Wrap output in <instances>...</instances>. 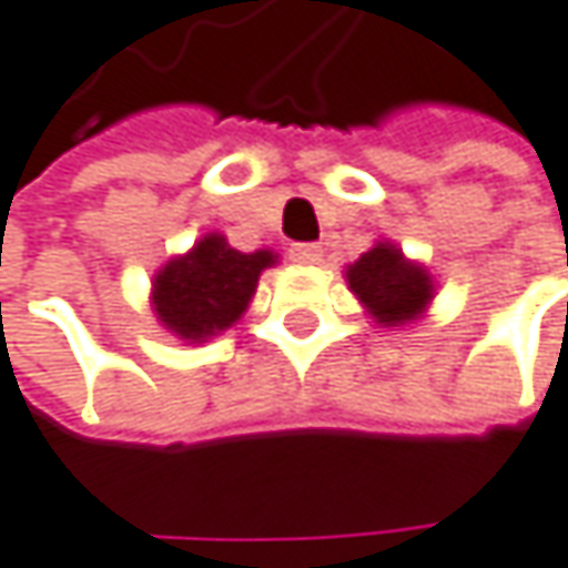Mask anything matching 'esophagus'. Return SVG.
Wrapping results in <instances>:
<instances>
[{"label": "esophagus", "mask_w": 568, "mask_h": 568, "mask_svg": "<svg viewBox=\"0 0 568 568\" xmlns=\"http://www.w3.org/2000/svg\"><path fill=\"white\" fill-rule=\"evenodd\" d=\"M290 258H293L296 265H316V262L323 258V248H320V245H310V242H300V245L290 248Z\"/></svg>", "instance_id": "34e87169"}]
</instances>
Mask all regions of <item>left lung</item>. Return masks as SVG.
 I'll list each match as a JSON object with an SVG mask.
<instances>
[{"mask_svg": "<svg viewBox=\"0 0 568 568\" xmlns=\"http://www.w3.org/2000/svg\"><path fill=\"white\" fill-rule=\"evenodd\" d=\"M346 282L381 326L414 323L434 300V278L427 268L404 258V252L390 242H377L371 252H363L346 268Z\"/></svg>", "mask_w": 568, "mask_h": 568, "instance_id": "1", "label": "left lung"}]
</instances>
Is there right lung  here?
Listing matches in <instances>:
<instances>
[{"mask_svg": "<svg viewBox=\"0 0 568 568\" xmlns=\"http://www.w3.org/2000/svg\"><path fill=\"white\" fill-rule=\"evenodd\" d=\"M268 265H275V252L268 248L239 252L225 235H205L187 255L171 258L154 275L151 306L158 323L187 343L219 336L242 320L255 296L258 275Z\"/></svg>", "mask_w": 568, "mask_h": 568, "instance_id": "right-lung-1", "label": "right lung"}]
</instances>
